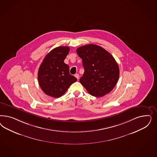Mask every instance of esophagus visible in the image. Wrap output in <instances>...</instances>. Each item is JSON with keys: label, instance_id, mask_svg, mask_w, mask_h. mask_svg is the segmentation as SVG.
I'll list each match as a JSON object with an SVG mask.
<instances>
[{"label": "esophagus", "instance_id": "esophagus-1", "mask_svg": "<svg viewBox=\"0 0 157 157\" xmlns=\"http://www.w3.org/2000/svg\"><path fill=\"white\" fill-rule=\"evenodd\" d=\"M75 76L76 77L77 80H78V78H79V75H78V74H76V75H75Z\"/></svg>", "mask_w": 157, "mask_h": 157}]
</instances>
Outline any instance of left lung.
Masks as SVG:
<instances>
[{
	"mask_svg": "<svg viewBox=\"0 0 157 157\" xmlns=\"http://www.w3.org/2000/svg\"><path fill=\"white\" fill-rule=\"evenodd\" d=\"M76 52L84 68L80 82L86 91L96 97L110 92L120 76L119 67L114 57L101 46L92 44L78 47Z\"/></svg>",
	"mask_w": 157,
	"mask_h": 157,
	"instance_id": "left-lung-1",
	"label": "left lung"
}]
</instances>
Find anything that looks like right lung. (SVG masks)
Listing matches in <instances>:
<instances>
[{
	"label": "right lung",
	"mask_w": 157,
	"mask_h": 157,
	"mask_svg": "<svg viewBox=\"0 0 157 157\" xmlns=\"http://www.w3.org/2000/svg\"><path fill=\"white\" fill-rule=\"evenodd\" d=\"M69 47H56L46 55L38 71V81L46 95L54 98L62 96L77 80L69 73V66L64 60L69 54Z\"/></svg>",
	"instance_id": "obj_1"
}]
</instances>
